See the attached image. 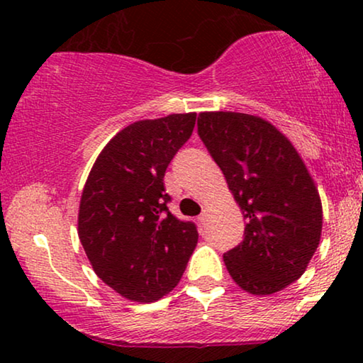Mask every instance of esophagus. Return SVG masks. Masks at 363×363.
<instances>
[{"label": "esophagus", "instance_id": "obj_1", "mask_svg": "<svg viewBox=\"0 0 363 363\" xmlns=\"http://www.w3.org/2000/svg\"><path fill=\"white\" fill-rule=\"evenodd\" d=\"M208 218H210V215H208V210H203V211H201V215L198 216V221H200V225L206 226V223H208Z\"/></svg>", "mask_w": 363, "mask_h": 363}]
</instances>
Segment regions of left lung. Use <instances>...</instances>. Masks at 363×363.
<instances>
[{
	"instance_id": "8db88e82",
	"label": "left lung",
	"mask_w": 363,
	"mask_h": 363,
	"mask_svg": "<svg viewBox=\"0 0 363 363\" xmlns=\"http://www.w3.org/2000/svg\"><path fill=\"white\" fill-rule=\"evenodd\" d=\"M198 135L246 220L242 241L223 256L228 272L251 294L284 289L320 241V198L304 162L274 125L247 113L203 112Z\"/></svg>"
}]
</instances>
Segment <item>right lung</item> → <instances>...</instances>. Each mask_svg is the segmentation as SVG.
Listing matches in <instances>:
<instances>
[{"instance_id":"right-lung-1","label":"right lung","mask_w":363,"mask_h":363,"mask_svg":"<svg viewBox=\"0 0 363 363\" xmlns=\"http://www.w3.org/2000/svg\"><path fill=\"white\" fill-rule=\"evenodd\" d=\"M196 113L132 123L97 157L79 206V240L96 274L137 302L178 284L198 242L196 225L168 210L163 177L191 137Z\"/></svg>"}]
</instances>
